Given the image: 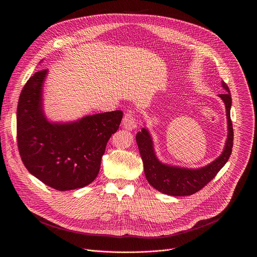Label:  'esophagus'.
I'll return each instance as SVG.
<instances>
[{
	"label": "esophagus",
	"mask_w": 257,
	"mask_h": 257,
	"mask_svg": "<svg viewBox=\"0 0 257 257\" xmlns=\"http://www.w3.org/2000/svg\"><path fill=\"white\" fill-rule=\"evenodd\" d=\"M122 125L127 130H132V129L136 128V121H135L134 113L131 111V109L125 113L123 121H122Z\"/></svg>",
	"instance_id": "esophagus-1"
}]
</instances>
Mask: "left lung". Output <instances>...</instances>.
<instances>
[{
	"instance_id": "1",
	"label": "left lung",
	"mask_w": 257,
	"mask_h": 257,
	"mask_svg": "<svg viewBox=\"0 0 257 257\" xmlns=\"http://www.w3.org/2000/svg\"><path fill=\"white\" fill-rule=\"evenodd\" d=\"M226 92L218 94L225 104L228 119V138L225 150L215 161L200 169H185L162 164L156 157L153 140L149 131L143 128L136 134V142L144 166V174L150 184L158 191L172 196H187L201 190L216 176L228 162L233 148L234 131L231 121L232 97L228 85L223 81Z\"/></svg>"
}]
</instances>
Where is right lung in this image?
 <instances>
[{"label": "right lung", "mask_w": 257, "mask_h": 257, "mask_svg": "<svg viewBox=\"0 0 257 257\" xmlns=\"http://www.w3.org/2000/svg\"><path fill=\"white\" fill-rule=\"evenodd\" d=\"M47 70L27 80L17 105V144L25 168L46 185L67 191L96 178L106 143L119 129L123 112L86 116L73 123H50L42 105Z\"/></svg>", "instance_id": "right-lung-1"}]
</instances>
